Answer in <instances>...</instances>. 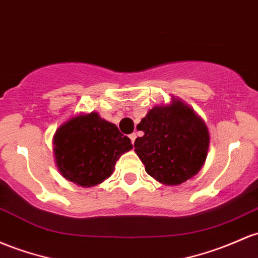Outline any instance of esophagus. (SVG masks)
Returning <instances> with one entry per match:
<instances>
[{"label": "esophagus", "mask_w": 258, "mask_h": 258, "mask_svg": "<svg viewBox=\"0 0 258 258\" xmlns=\"http://www.w3.org/2000/svg\"><path fill=\"white\" fill-rule=\"evenodd\" d=\"M130 137V140H131V142H132V144L135 143V140H136V134H131L128 136Z\"/></svg>", "instance_id": "esophagus-1"}]
</instances>
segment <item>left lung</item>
I'll use <instances>...</instances> for the list:
<instances>
[{"label":"left lung","mask_w":258,"mask_h":258,"mask_svg":"<svg viewBox=\"0 0 258 258\" xmlns=\"http://www.w3.org/2000/svg\"><path fill=\"white\" fill-rule=\"evenodd\" d=\"M142 137L136 138L135 152L147 174L165 185H179L201 170L207 158L208 130L192 109L175 100L155 106L140 123Z\"/></svg>","instance_id":"obj_1"}]
</instances>
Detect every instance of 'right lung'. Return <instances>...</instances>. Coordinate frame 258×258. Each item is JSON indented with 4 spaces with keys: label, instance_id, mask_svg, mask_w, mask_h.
<instances>
[{
    "label": "right lung",
    "instance_id": "1",
    "mask_svg": "<svg viewBox=\"0 0 258 258\" xmlns=\"http://www.w3.org/2000/svg\"><path fill=\"white\" fill-rule=\"evenodd\" d=\"M131 148V140L97 112L71 118L53 137L56 164L62 176L83 187L107 179L120 155Z\"/></svg>",
    "mask_w": 258,
    "mask_h": 258
}]
</instances>
